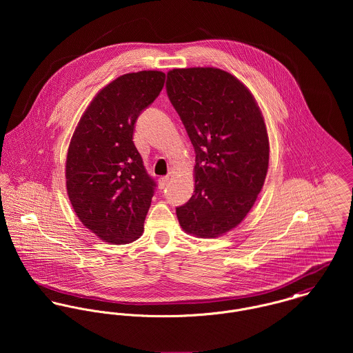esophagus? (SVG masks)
Instances as JSON below:
<instances>
[{
    "instance_id": "obj_1",
    "label": "esophagus",
    "mask_w": 353,
    "mask_h": 353,
    "mask_svg": "<svg viewBox=\"0 0 353 353\" xmlns=\"http://www.w3.org/2000/svg\"><path fill=\"white\" fill-rule=\"evenodd\" d=\"M168 176H161L160 179H159V188L160 189H165V186H167V183H168Z\"/></svg>"
}]
</instances>
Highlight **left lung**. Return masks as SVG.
I'll use <instances>...</instances> for the list:
<instances>
[{
	"label": "left lung",
	"instance_id": "obj_1",
	"mask_svg": "<svg viewBox=\"0 0 353 353\" xmlns=\"http://www.w3.org/2000/svg\"><path fill=\"white\" fill-rule=\"evenodd\" d=\"M167 95L196 152L192 199L176 208L185 232L217 238L250 212L269 164V139L252 92L217 68L172 69Z\"/></svg>",
	"mask_w": 353,
	"mask_h": 353
}]
</instances>
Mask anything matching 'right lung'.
I'll list each match as a JSON object with an SVG mask.
<instances>
[{"label": "right lung", "mask_w": 353, "mask_h": 353, "mask_svg": "<svg viewBox=\"0 0 353 353\" xmlns=\"http://www.w3.org/2000/svg\"><path fill=\"white\" fill-rule=\"evenodd\" d=\"M165 74H123L92 99L66 156V190L80 221L107 243H130L144 231L156 182L133 143L139 115L163 90Z\"/></svg>", "instance_id": "add662e5"}]
</instances>
